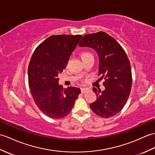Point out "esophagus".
Wrapping results in <instances>:
<instances>
[{"mask_svg": "<svg viewBox=\"0 0 155 155\" xmlns=\"http://www.w3.org/2000/svg\"><path fill=\"white\" fill-rule=\"evenodd\" d=\"M88 91V88H81V93L83 94L87 93Z\"/></svg>", "mask_w": 155, "mask_h": 155, "instance_id": "obj_1", "label": "esophagus"}]
</instances>
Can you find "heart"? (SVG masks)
<instances>
[{"label": "heart", "mask_w": 155, "mask_h": 155, "mask_svg": "<svg viewBox=\"0 0 155 155\" xmlns=\"http://www.w3.org/2000/svg\"><path fill=\"white\" fill-rule=\"evenodd\" d=\"M90 56H92V54L90 53V52H83V54H82V58H83V59L86 58L88 57H90Z\"/></svg>", "instance_id": "1"}]
</instances>
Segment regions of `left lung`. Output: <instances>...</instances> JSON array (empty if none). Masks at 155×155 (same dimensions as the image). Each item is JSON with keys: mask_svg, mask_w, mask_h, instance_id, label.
I'll return each instance as SVG.
<instances>
[{"mask_svg": "<svg viewBox=\"0 0 155 155\" xmlns=\"http://www.w3.org/2000/svg\"><path fill=\"white\" fill-rule=\"evenodd\" d=\"M78 46L97 52L98 75L104 78L103 91L93 88L97 98L90 107L98 116L109 118L118 114L127 103L132 87V72L126 52L118 42L104 32L84 35Z\"/></svg>", "mask_w": 155, "mask_h": 155, "instance_id": "obj_1", "label": "left lung"}]
</instances>
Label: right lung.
<instances>
[{
    "label": "right lung",
    "mask_w": 155,
    "mask_h": 155,
    "mask_svg": "<svg viewBox=\"0 0 155 155\" xmlns=\"http://www.w3.org/2000/svg\"><path fill=\"white\" fill-rule=\"evenodd\" d=\"M82 35H53L36 48L28 68V85L38 108L51 118L67 116L81 93L78 88L63 89L58 74L67 67Z\"/></svg>",
    "instance_id": "1"
}]
</instances>
